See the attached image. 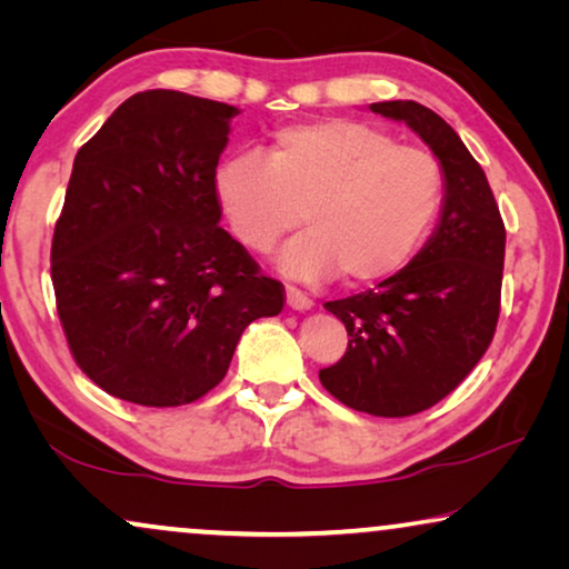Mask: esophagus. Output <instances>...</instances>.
I'll return each mask as SVG.
<instances>
[{"label":"esophagus","instance_id":"34e87169","mask_svg":"<svg viewBox=\"0 0 569 569\" xmlns=\"http://www.w3.org/2000/svg\"><path fill=\"white\" fill-rule=\"evenodd\" d=\"M284 295H287V306H290L292 310H310V308H313V300H310L302 290H298V287H287Z\"/></svg>","mask_w":569,"mask_h":569}]
</instances>
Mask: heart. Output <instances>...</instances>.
Returning <instances> with one entry per match:
<instances>
[{"mask_svg":"<svg viewBox=\"0 0 569 569\" xmlns=\"http://www.w3.org/2000/svg\"><path fill=\"white\" fill-rule=\"evenodd\" d=\"M214 191L232 236L253 253H269L302 217L308 232L279 256L290 277L339 271L341 282L372 284L422 248L446 204V170L430 150L372 123L326 119L274 131L267 160L224 158Z\"/></svg>","mask_w":569,"mask_h":569,"instance_id":"b5f03b06","label":"heart"}]
</instances>
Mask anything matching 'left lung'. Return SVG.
Instances as JSON below:
<instances>
[{"instance_id": "obj_1", "label": "left lung", "mask_w": 569, "mask_h": 569, "mask_svg": "<svg viewBox=\"0 0 569 569\" xmlns=\"http://www.w3.org/2000/svg\"><path fill=\"white\" fill-rule=\"evenodd\" d=\"M370 111L409 123L430 144L446 170V204L432 238L399 274L326 302L349 345L318 378L349 409L411 417L458 388L495 337L505 222L485 170L438 113L415 100H386Z\"/></svg>"}]
</instances>
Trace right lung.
I'll return each instance as SVG.
<instances>
[{
    "label": "right lung",
    "instance_id": "add662e5",
    "mask_svg": "<svg viewBox=\"0 0 569 569\" xmlns=\"http://www.w3.org/2000/svg\"><path fill=\"white\" fill-rule=\"evenodd\" d=\"M236 106L144 90L80 147L51 240L74 362L116 399L183 407L224 378L284 287L220 228L217 162Z\"/></svg>",
    "mask_w": 569,
    "mask_h": 569
}]
</instances>
